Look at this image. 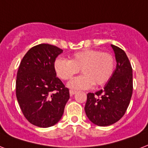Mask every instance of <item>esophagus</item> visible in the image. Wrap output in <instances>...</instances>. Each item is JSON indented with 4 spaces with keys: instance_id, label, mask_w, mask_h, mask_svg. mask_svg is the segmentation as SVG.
<instances>
[{
    "instance_id": "34e87169",
    "label": "esophagus",
    "mask_w": 148,
    "mask_h": 148,
    "mask_svg": "<svg viewBox=\"0 0 148 148\" xmlns=\"http://www.w3.org/2000/svg\"><path fill=\"white\" fill-rule=\"evenodd\" d=\"M76 92V91H74V90H70V95H73L75 94Z\"/></svg>"
}]
</instances>
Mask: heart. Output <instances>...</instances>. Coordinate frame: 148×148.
I'll use <instances>...</instances> for the list:
<instances>
[{"label": "heart", "mask_w": 148, "mask_h": 148, "mask_svg": "<svg viewBox=\"0 0 148 148\" xmlns=\"http://www.w3.org/2000/svg\"><path fill=\"white\" fill-rule=\"evenodd\" d=\"M82 75L74 78L68 87L75 90L102 86L109 82L115 69V59L109 53L97 49H84L72 55L71 59L59 57L54 62V70L60 78L68 81L79 72Z\"/></svg>", "instance_id": "1"}]
</instances>
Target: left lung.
<instances>
[{
  "label": "left lung",
  "instance_id": "obj_1",
  "mask_svg": "<svg viewBox=\"0 0 148 148\" xmlns=\"http://www.w3.org/2000/svg\"><path fill=\"white\" fill-rule=\"evenodd\" d=\"M115 52L116 68L104 89L88 93L84 110L89 120L100 127L116 123L123 116L133 93V70L126 53L111 45Z\"/></svg>",
  "mask_w": 148,
  "mask_h": 148
}]
</instances>
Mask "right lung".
I'll return each instance as SVG.
<instances>
[{
  "label": "right lung",
  "mask_w": 148,
  "mask_h": 148,
  "mask_svg": "<svg viewBox=\"0 0 148 148\" xmlns=\"http://www.w3.org/2000/svg\"><path fill=\"white\" fill-rule=\"evenodd\" d=\"M63 49L49 44L32 47L21 60L17 72L16 97L26 119L39 127L58 123L70 99L54 70V62Z\"/></svg>",
  "instance_id": "add662e5"
}]
</instances>
